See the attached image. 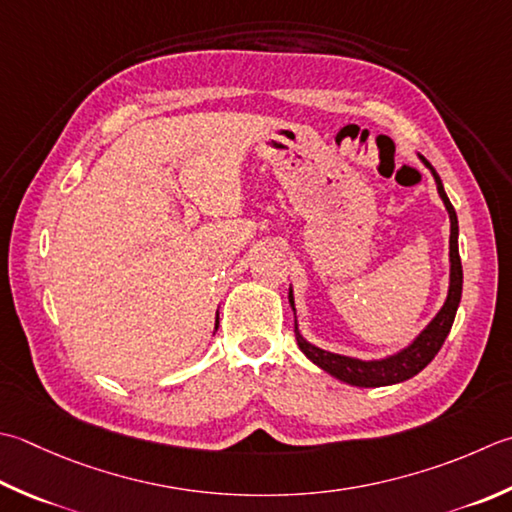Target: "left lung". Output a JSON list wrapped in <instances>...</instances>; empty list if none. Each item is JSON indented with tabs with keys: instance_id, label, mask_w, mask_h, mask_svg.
I'll list each match as a JSON object with an SVG mask.
<instances>
[{
	"instance_id": "obj_1",
	"label": "left lung",
	"mask_w": 512,
	"mask_h": 512,
	"mask_svg": "<svg viewBox=\"0 0 512 512\" xmlns=\"http://www.w3.org/2000/svg\"><path fill=\"white\" fill-rule=\"evenodd\" d=\"M422 162L433 170L435 182H437V193L444 199L446 210L450 215V288H448L446 304L413 344L404 348L402 353L382 359V362H359V359H353V357L328 353V350L308 344L306 339L299 335V330L295 326V337H297L299 348H302V353L310 359V362H315L319 368H324L326 373L342 379L346 384L362 386V388H377V386L406 382V379L417 375L419 370H424L430 362H433V357L439 353V348H442V344L446 342L450 326L455 322V313H457L459 299H462V284H464L462 259H459V248H457V233H459L457 213L453 204H450V199L442 186V179H439V175L435 173V168L430 166L424 157ZM288 302L295 310L293 290H288Z\"/></svg>"
}]
</instances>
